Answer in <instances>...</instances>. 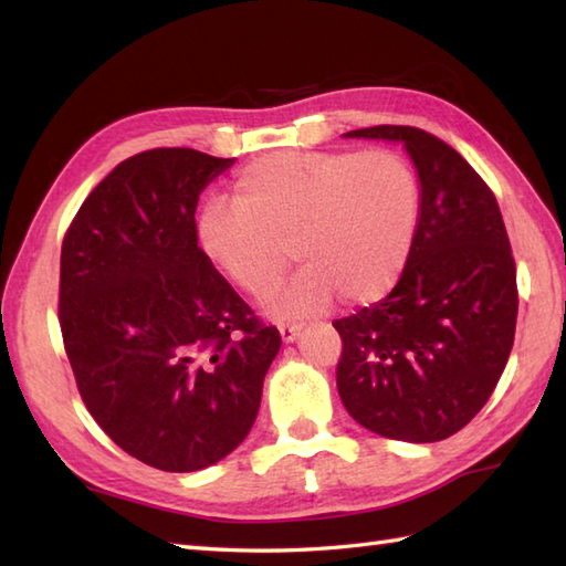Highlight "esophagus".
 <instances>
[{"label": "esophagus", "instance_id": "esophagus-1", "mask_svg": "<svg viewBox=\"0 0 566 566\" xmlns=\"http://www.w3.org/2000/svg\"><path fill=\"white\" fill-rule=\"evenodd\" d=\"M298 331H302V328H298L296 323H282V326H280L282 340H284V343H294V340L298 338Z\"/></svg>", "mask_w": 566, "mask_h": 566}]
</instances>
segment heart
<instances>
[{"mask_svg": "<svg viewBox=\"0 0 566 566\" xmlns=\"http://www.w3.org/2000/svg\"><path fill=\"white\" fill-rule=\"evenodd\" d=\"M233 207L209 203L197 240L216 272L250 296L276 292L274 318H304L387 296L406 270L420 219L416 170L394 150H282L245 165L233 179Z\"/></svg>", "mask_w": 566, "mask_h": 566, "instance_id": "b5f03b06", "label": "heart"}]
</instances>
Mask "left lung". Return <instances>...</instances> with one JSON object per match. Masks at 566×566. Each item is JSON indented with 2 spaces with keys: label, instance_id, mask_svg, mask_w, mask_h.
Listing matches in <instances>:
<instances>
[{
  "label": "left lung",
  "instance_id": "8db88e82",
  "mask_svg": "<svg viewBox=\"0 0 566 566\" xmlns=\"http://www.w3.org/2000/svg\"><path fill=\"white\" fill-rule=\"evenodd\" d=\"M345 138L401 143L420 182V219L401 280L335 321L338 394L359 426L438 442L482 411L509 363L518 286L494 191L448 143L413 126Z\"/></svg>",
  "mask_w": 566,
  "mask_h": 566
}]
</instances>
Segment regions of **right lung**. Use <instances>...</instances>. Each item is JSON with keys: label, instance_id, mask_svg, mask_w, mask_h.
<instances>
[{"label": "right lung", "instance_id": "add662e5", "mask_svg": "<svg viewBox=\"0 0 566 566\" xmlns=\"http://www.w3.org/2000/svg\"><path fill=\"white\" fill-rule=\"evenodd\" d=\"M233 163L191 148L118 163L60 252V331L82 401L163 472H199L245 440L282 345L197 240L199 195Z\"/></svg>", "mask_w": 566, "mask_h": 566}]
</instances>
